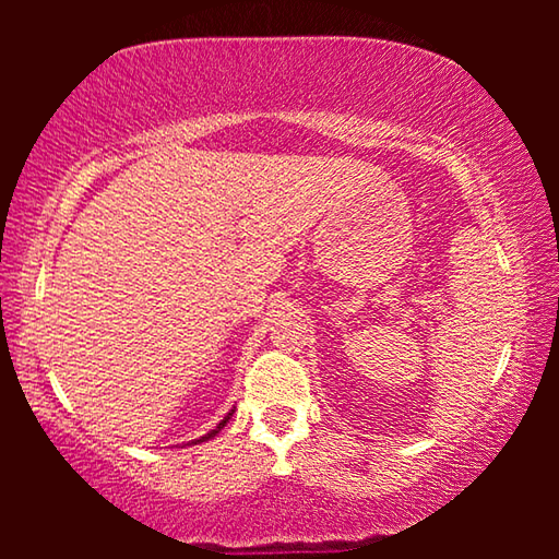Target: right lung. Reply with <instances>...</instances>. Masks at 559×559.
Returning <instances> with one entry per match:
<instances>
[{
	"instance_id": "obj_1",
	"label": "right lung",
	"mask_w": 559,
	"mask_h": 559,
	"mask_svg": "<svg viewBox=\"0 0 559 559\" xmlns=\"http://www.w3.org/2000/svg\"><path fill=\"white\" fill-rule=\"evenodd\" d=\"M231 414H234V409H231L229 414H226V416H224V419H222L219 424H216V427H214V429H212L210 433H204V437H202V439H197V441H192V443H202V441H210V439H214V437H216V433H219V431H222V429L226 427V421H229V419H231Z\"/></svg>"
}]
</instances>
